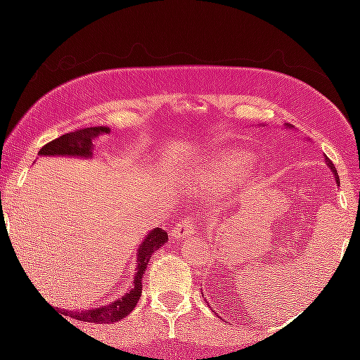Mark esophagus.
Wrapping results in <instances>:
<instances>
[{
    "instance_id": "1",
    "label": "esophagus",
    "mask_w": 360,
    "mask_h": 360,
    "mask_svg": "<svg viewBox=\"0 0 360 360\" xmlns=\"http://www.w3.org/2000/svg\"><path fill=\"white\" fill-rule=\"evenodd\" d=\"M193 233H194V221L191 218H186V220L179 221L174 229H172V237L174 238L193 237Z\"/></svg>"
}]
</instances>
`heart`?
I'll list each match as a JSON object with an SVG mask.
<instances>
[{"label": "heart", "instance_id": "heart-1", "mask_svg": "<svg viewBox=\"0 0 360 360\" xmlns=\"http://www.w3.org/2000/svg\"><path fill=\"white\" fill-rule=\"evenodd\" d=\"M250 157L242 152H225L213 159L198 164L189 172L188 184L189 191L201 196H214L229 189L235 183H247L252 176Z\"/></svg>", "mask_w": 360, "mask_h": 360}]
</instances>
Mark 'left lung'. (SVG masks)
<instances>
[{
  "instance_id": "8db88e82",
  "label": "left lung",
  "mask_w": 360,
  "mask_h": 360,
  "mask_svg": "<svg viewBox=\"0 0 360 360\" xmlns=\"http://www.w3.org/2000/svg\"><path fill=\"white\" fill-rule=\"evenodd\" d=\"M284 127H286V128H289V130H291V128H295V127L288 125V123H286V125H284ZM326 166H328V167H330V171H332V172H333V177H335V183H337V186H340V179H338V176H337V171H335V167H333V164H332V162H330V160H328V159H326ZM201 295H203V292H201Z\"/></svg>"
}]
</instances>
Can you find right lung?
Returning <instances> with one entry per match:
<instances>
[{"mask_svg":"<svg viewBox=\"0 0 360 360\" xmlns=\"http://www.w3.org/2000/svg\"><path fill=\"white\" fill-rule=\"evenodd\" d=\"M110 127H89L82 128V130L71 131L62 137L52 140L47 146H44L39 150L40 157H79V159H91L93 157L94 140L100 135L110 134ZM169 240L167 232L160 229H152L143 237L142 243L139 245L137 250V266H135V276L131 281V286L123 296L115 300L113 303L105 304V307L88 308V309H76V311H69V309H59L60 313H65L74 320L89 321V323H115L122 318L130 315L131 309L137 307L140 296H142V278L146 272L148 260L157 249L164 245ZM62 316V315H60Z\"/></svg>","mask_w":360,"mask_h":360,"instance_id":"obj_1","label":"right lung"}]
</instances>
